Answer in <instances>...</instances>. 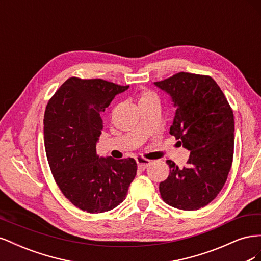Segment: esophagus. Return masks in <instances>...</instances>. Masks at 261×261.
Instances as JSON below:
<instances>
[{"instance_id": "1", "label": "esophagus", "mask_w": 261, "mask_h": 261, "mask_svg": "<svg viewBox=\"0 0 261 261\" xmlns=\"http://www.w3.org/2000/svg\"><path fill=\"white\" fill-rule=\"evenodd\" d=\"M136 161H137V164H138V168H139L140 170L147 169V168L149 167V165H150V163H151L149 160L144 159V158H137Z\"/></svg>"}]
</instances>
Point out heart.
I'll use <instances>...</instances> for the list:
<instances>
[{
	"label": "heart",
	"instance_id": "obj_1",
	"mask_svg": "<svg viewBox=\"0 0 261 261\" xmlns=\"http://www.w3.org/2000/svg\"><path fill=\"white\" fill-rule=\"evenodd\" d=\"M151 99H158L156 94L153 91H150V90H144L140 92V99L139 102H143V101H147V100H151Z\"/></svg>",
	"mask_w": 261,
	"mask_h": 261
}]
</instances>
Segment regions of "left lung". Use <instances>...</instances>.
<instances>
[{"label": "left lung", "mask_w": 261, "mask_h": 261, "mask_svg": "<svg viewBox=\"0 0 261 261\" xmlns=\"http://www.w3.org/2000/svg\"><path fill=\"white\" fill-rule=\"evenodd\" d=\"M154 85L176 108L170 134L191 151L183 169L167 161L170 174L160 183L161 197L174 208L198 210L216 198L231 170L233 111L210 76L180 72Z\"/></svg>", "instance_id": "1"}]
</instances>
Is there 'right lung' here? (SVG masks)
Listing matches in <instances>:
<instances>
[{
  "label": "right lung",
  "mask_w": 261,
  "mask_h": 261,
  "mask_svg": "<svg viewBox=\"0 0 261 261\" xmlns=\"http://www.w3.org/2000/svg\"><path fill=\"white\" fill-rule=\"evenodd\" d=\"M128 87L70 77L46 106L43 133L51 172L63 195L83 211L114 209L136 176L133 158H99L96 151L103 128L101 113Z\"/></svg>",
  "instance_id": "1"
}]
</instances>
